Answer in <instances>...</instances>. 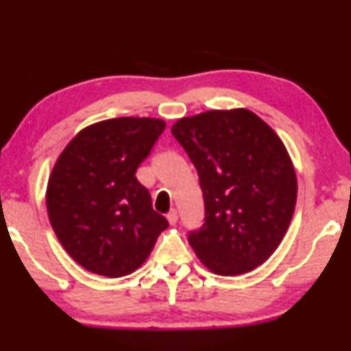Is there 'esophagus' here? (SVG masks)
<instances>
[{
  "mask_svg": "<svg viewBox=\"0 0 351 351\" xmlns=\"http://www.w3.org/2000/svg\"><path fill=\"white\" fill-rule=\"evenodd\" d=\"M167 221H169L171 226L176 224V221H178V212H176L175 209H171V210L167 213Z\"/></svg>",
  "mask_w": 351,
  "mask_h": 351,
  "instance_id": "1",
  "label": "esophagus"
}]
</instances>
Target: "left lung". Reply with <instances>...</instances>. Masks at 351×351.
<instances>
[{
	"mask_svg": "<svg viewBox=\"0 0 351 351\" xmlns=\"http://www.w3.org/2000/svg\"><path fill=\"white\" fill-rule=\"evenodd\" d=\"M197 167L206 218L189 243L207 269L240 276L265 263L293 218L297 176L287 147L246 108L212 110L173 123Z\"/></svg>",
	"mask_w": 351,
	"mask_h": 351,
	"instance_id": "8db88e82",
	"label": "left lung"
}]
</instances>
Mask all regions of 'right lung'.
<instances>
[{
  "label": "right lung",
  "mask_w": 351,
  "mask_h": 351,
  "mask_svg": "<svg viewBox=\"0 0 351 351\" xmlns=\"http://www.w3.org/2000/svg\"><path fill=\"white\" fill-rule=\"evenodd\" d=\"M164 128L153 117L93 123L71 139L51 171L46 207L52 229L64 251L93 274H132L169 228L136 180Z\"/></svg>",
  "instance_id": "add662e5"
}]
</instances>
